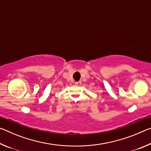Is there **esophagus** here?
Segmentation results:
<instances>
[{
	"mask_svg": "<svg viewBox=\"0 0 151 151\" xmlns=\"http://www.w3.org/2000/svg\"><path fill=\"white\" fill-rule=\"evenodd\" d=\"M76 85H78V86H80L81 84H82V82L81 81H78V82H76L75 83Z\"/></svg>",
	"mask_w": 151,
	"mask_h": 151,
	"instance_id": "34e87169",
	"label": "esophagus"
}]
</instances>
